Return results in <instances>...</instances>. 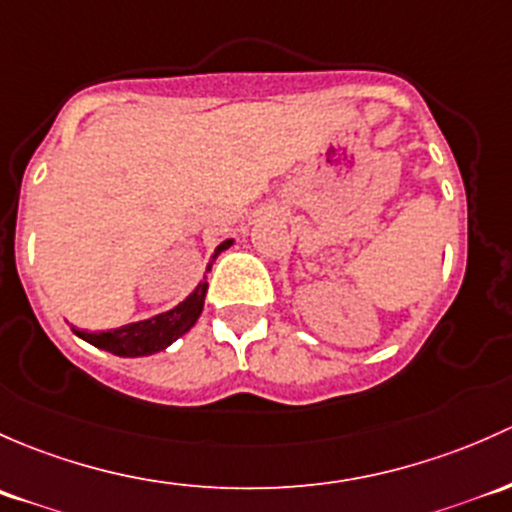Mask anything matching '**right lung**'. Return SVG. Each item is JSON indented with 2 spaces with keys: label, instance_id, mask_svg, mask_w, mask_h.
Returning a JSON list of instances; mask_svg holds the SVG:
<instances>
[{
  "label": "right lung",
  "instance_id": "right-lung-1",
  "mask_svg": "<svg viewBox=\"0 0 512 512\" xmlns=\"http://www.w3.org/2000/svg\"><path fill=\"white\" fill-rule=\"evenodd\" d=\"M231 246V239H226L224 244L217 246L212 261L221 251H226ZM212 266V263H209ZM209 271V268H207ZM204 295H207V281L199 283L194 288L192 295H187V300L177 305V308L167 310V313L155 315L150 320H140V323L123 325V328L105 330V333H88V330H76L78 337H83L91 345L100 347V350H108L113 355L120 357H145L155 355V352L165 350L167 345L182 337L197 323V318L202 315L204 308Z\"/></svg>",
  "mask_w": 512,
  "mask_h": 512
}]
</instances>
